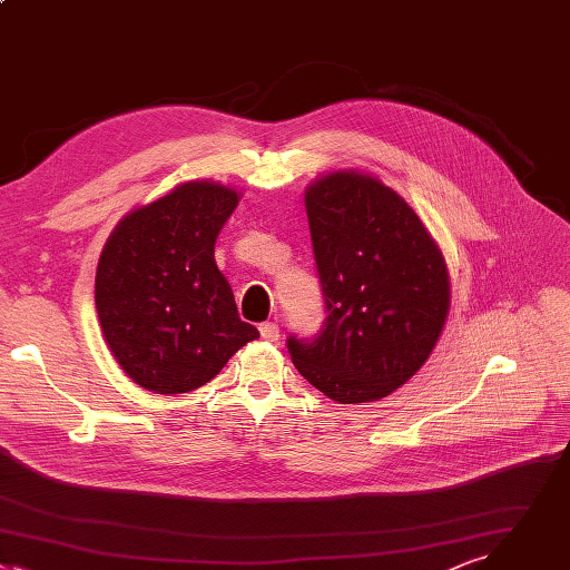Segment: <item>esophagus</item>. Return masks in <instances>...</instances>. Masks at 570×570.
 Wrapping results in <instances>:
<instances>
[{
  "label": "esophagus",
  "instance_id": "34e87169",
  "mask_svg": "<svg viewBox=\"0 0 570 570\" xmlns=\"http://www.w3.org/2000/svg\"><path fill=\"white\" fill-rule=\"evenodd\" d=\"M261 336H263L265 341H278V336H281V327H278L276 323H272V321L261 323Z\"/></svg>",
  "mask_w": 570,
  "mask_h": 570
}]
</instances>
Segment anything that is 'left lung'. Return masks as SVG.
<instances>
[{"mask_svg": "<svg viewBox=\"0 0 570 570\" xmlns=\"http://www.w3.org/2000/svg\"><path fill=\"white\" fill-rule=\"evenodd\" d=\"M325 321L287 338L296 371L338 404L375 402L429 360L449 312V274L415 210L380 179L336 170L305 190Z\"/></svg>", "mask_w": 570, "mask_h": 570, "instance_id": "1", "label": "left lung"}]
</instances>
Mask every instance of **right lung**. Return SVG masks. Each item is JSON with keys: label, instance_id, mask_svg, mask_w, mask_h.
I'll use <instances>...</instances> for the list:
<instances>
[{"label": "right lung", "instance_id": "1", "mask_svg": "<svg viewBox=\"0 0 570 570\" xmlns=\"http://www.w3.org/2000/svg\"><path fill=\"white\" fill-rule=\"evenodd\" d=\"M238 202L234 188L186 181L128 213L105 243L94 289L100 330L114 360L146 391H195L261 336L238 316L213 256Z\"/></svg>", "mask_w": 570, "mask_h": 570}]
</instances>
